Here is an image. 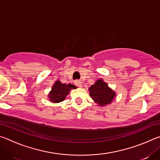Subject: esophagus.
I'll list each match as a JSON object with an SVG mask.
<instances>
[{
    "mask_svg": "<svg viewBox=\"0 0 160 160\" xmlns=\"http://www.w3.org/2000/svg\"><path fill=\"white\" fill-rule=\"evenodd\" d=\"M75 85H76L77 86L80 87V88H82V82H81L80 80H76L75 82Z\"/></svg>",
    "mask_w": 160,
    "mask_h": 160,
    "instance_id": "1",
    "label": "esophagus"
}]
</instances>
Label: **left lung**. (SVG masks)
I'll return each instance as SVG.
<instances>
[{
	"label": "left lung",
	"instance_id": "obj_1",
	"mask_svg": "<svg viewBox=\"0 0 160 160\" xmlns=\"http://www.w3.org/2000/svg\"><path fill=\"white\" fill-rule=\"evenodd\" d=\"M89 91L90 95L94 102L102 107L111 104L116 97L115 92H113L102 79L97 80L94 85L90 86Z\"/></svg>",
	"mask_w": 160,
	"mask_h": 160
}]
</instances>
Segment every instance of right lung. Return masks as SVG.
<instances>
[{
  "mask_svg": "<svg viewBox=\"0 0 160 160\" xmlns=\"http://www.w3.org/2000/svg\"><path fill=\"white\" fill-rule=\"evenodd\" d=\"M75 88L76 87L73 85H67L61 83L59 80L56 81L48 95L49 101L53 103H59L63 101L66 99V97L69 94L70 90Z\"/></svg>",
  "mask_w": 160,
  "mask_h": 160,
  "instance_id": "obj_1",
  "label": "right lung"
}]
</instances>
